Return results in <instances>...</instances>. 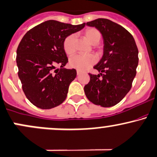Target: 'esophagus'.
Masks as SVG:
<instances>
[{"mask_svg": "<svg viewBox=\"0 0 157 157\" xmlns=\"http://www.w3.org/2000/svg\"><path fill=\"white\" fill-rule=\"evenodd\" d=\"M77 75L78 76L80 75H81V71H79V70H77Z\"/></svg>", "mask_w": 157, "mask_h": 157, "instance_id": "esophagus-1", "label": "esophagus"}]
</instances>
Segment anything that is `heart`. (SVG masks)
Wrapping results in <instances>:
<instances>
[{
	"mask_svg": "<svg viewBox=\"0 0 157 157\" xmlns=\"http://www.w3.org/2000/svg\"><path fill=\"white\" fill-rule=\"evenodd\" d=\"M84 36L88 42L92 44H97L101 39V33L98 29L89 27L84 31ZM63 49L68 55H72L75 52V35L70 34L65 38L63 41ZM97 62L95 56L93 54H77L72 56L69 60V65L71 68L79 71H83L89 68L91 65Z\"/></svg>",
	"mask_w": 157,
	"mask_h": 157,
	"instance_id": "heart-1",
	"label": "heart"
}]
</instances>
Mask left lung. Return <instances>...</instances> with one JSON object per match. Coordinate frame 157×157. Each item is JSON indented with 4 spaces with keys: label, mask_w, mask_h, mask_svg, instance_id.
Returning a JSON list of instances; mask_svg holds the SVG:
<instances>
[{
    "label": "left lung",
    "mask_w": 157,
    "mask_h": 157,
    "mask_svg": "<svg viewBox=\"0 0 157 157\" xmlns=\"http://www.w3.org/2000/svg\"><path fill=\"white\" fill-rule=\"evenodd\" d=\"M86 25L101 33L104 46L102 59L94 66L100 74L89 73L90 81L84 86V92L94 104L113 106L132 87L139 63L136 44L124 27L106 18H98Z\"/></svg>",
    "instance_id": "1"
}]
</instances>
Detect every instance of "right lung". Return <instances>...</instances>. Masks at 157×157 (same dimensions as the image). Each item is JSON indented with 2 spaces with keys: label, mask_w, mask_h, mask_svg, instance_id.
<instances>
[{
  "label": "right lung",
  "mask_w": 157,
  "mask_h": 157,
  "mask_svg": "<svg viewBox=\"0 0 157 157\" xmlns=\"http://www.w3.org/2000/svg\"><path fill=\"white\" fill-rule=\"evenodd\" d=\"M85 25L49 20L30 29L22 38L16 52L18 75L24 93L34 106L49 109L65 100L77 71L63 68L68 62L63 41ZM56 65L62 68L55 70Z\"/></svg>",
  "instance_id": "add662e5"
}]
</instances>
